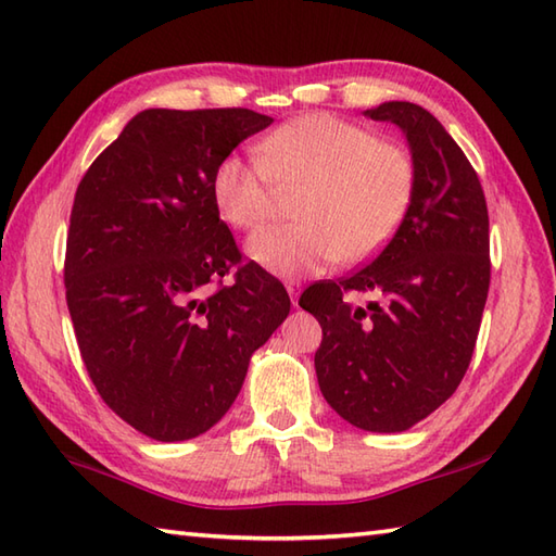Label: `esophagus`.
Listing matches in <instances>:
<instances>
[{
    "label": "esophagus",
    "mask_w": 556,
    "mask_h": 556,
    "mask_svg": "<svg viewBox=\"0 0 556 556\" xmlns=\"http://www.w3.org/2000/svg\"><path fill=\"white\" fill-rule=\"evenodd\" d=\"M286 290H288V294H290L292 304L298 306V298H300V290H302L300 282H298V280H290V282H286Z\"/></svg>",
    "instance_id": "1"
}]
</instances>
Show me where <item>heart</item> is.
<instances>
[{
	"label": "heart",
	"instance_id": "heart-1",
	"mask_svg": "<svg viewBox=\"0 0 556 556\" xmlns=\"http://www.w3.org/2000/svg\"><path fill=\"white\" fill-rule=\"evenodd\" d=\"M414 162L374 130L330 114H306L258 142L256 156L230 152L214 168L218 216L254 230L274 214L280 190H300L298 226H274L247 240V254L280 278L324 270L338 258L359 264L386 247L409 212Z\"/></svg>",
	"mask_w": 556,
	"mask_h": 556
}]
</instances>
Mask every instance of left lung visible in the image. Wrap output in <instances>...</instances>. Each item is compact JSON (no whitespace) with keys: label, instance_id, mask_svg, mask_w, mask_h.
<instances>
[{"label":"left lung","instance_id":"left-lung-1","mask_svg":"<svg viewBox=\"0 0 556 556\" xmlns=\"http://www.w3.org/2000/svg\"><path fill=\"white\" fill-rule=\"evenodd\" d=\"M364 116L394 123L409 144V212L371 264L306 288L300 306L324 328L314 366L326 402L356 428L402 433L452 397L473 356L490 288L488 204L430 111L382 102ZM344 291L379 300L356 307Z\"/></svg>","mask_w":556,"mask_h":556}]
</instances>
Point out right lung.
<instances>
[{"mask_svg": "<svg viewBox=\"0 0 556 556\" xmlns=\"http://www.w3.org/2000/svg\"><path fill=\"white\" fill-rule=\"evenodd\" d=\"M270 123L252 109H144L76 190L64 280L80 356L102 400L152 440L216 426L290 314L286 288L254 262L208 292L240 264L214 168Z\"/></svg>", "mask_w": 556, "mask_h": 556, "instance_id": "add662e5", "label": "right lung"}]
</instances>
